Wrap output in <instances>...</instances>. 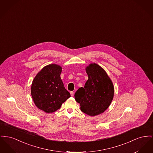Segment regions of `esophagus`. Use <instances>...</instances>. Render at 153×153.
I'll list each match as a JSON object with an SVG mask.
<instances>
[{"label":"esophagus","mask_w":153,"mask_h":153,"mask_svg":"<svg viewBox=\"0 0 153 153\" xmlns=\"http://www.w3.org/2000/svg\"><path fill=\"white\" fill-rule=\"evenodd\" d=\"M70 93H71V95L72 97H73V96L74 95V92H73V91H71Z\"/></svg>","instance_id":"obj_1"}]
</instances>
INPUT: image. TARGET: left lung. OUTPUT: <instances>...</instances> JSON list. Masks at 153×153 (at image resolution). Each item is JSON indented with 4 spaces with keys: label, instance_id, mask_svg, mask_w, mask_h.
Here are the masks:
<instances>
[{
    "label": "left lung",
    "instance_id": "1",
    "mask_svg": "<svg viewBox=\"0 0 153 153\" xmlns=\"http://www.w3.org/2000/svg\"><path fill=\"white\" fill-rule=\"evenodd\" d=\"M88 79L84 87L76 92L74 98L81 111L90 116L103 113L113 99L114 88L107 73L99 65L90 63L85 68Z\"/></svg>",
    "mask_w": 153,
    "mask_h": 153
}]
</instances>
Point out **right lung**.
I'll return each mask as SVG.
<instances>
[{"instance_id": "obj_1", "label": "right lung", "mask_w": 153, "mask_h": 153, "mask_svg": "<svg viewBox=\"0 0 153 153\" xmlns=\"http://www.w3.org/2000/svg\"><path fill=\"white\" fill-rule=\"evenodd\" d=\"M62 67L50 64L37 73L31 85V95L36 107L46 113L60 108L69 97L61 78Z\"/></svg>"}]
</instances>
